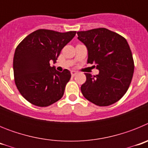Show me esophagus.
Returning <instances> with one entry per match:
<instances>
[{"mask_svg":"<svg viewBox=\"0 0 148 148\" xmlns=\"http://www.w3.org/2000/svg\"><path fill=\"white\" fill-rule=\"evenodd\" d=\"M76 74H77V72L74 71V70H72V71H71V75H72V76H75V75H76Z\"/></svg>","mask_w":148,"mask_h":148,"instance_id":"esophagus-1","label":"esophagus"}]
</instances>
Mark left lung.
<instances>
[{"label": "left lung", "mask_w": 148, "mask_h": 148, "mask_svg": "<svg viewBox=\"0 0 148 148\" xmlns=\"http://www.w3.org/2000/svg\"><path fill=\"white\" fill-rule=\"evenodd\" d=\"M78 38L88 50L89 64H95L99 73H84L81 87L85 99L97 106H109L124 96L131 83L134 61L127 41L106 28L77 32Z\"/></svg>", "instance_id": "8db88e82"}]
</instances>
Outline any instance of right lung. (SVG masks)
I'll return each instance as SVG.
<instances>
[{"label": "right lung", "instance_id": "1", "mask_svg": "<svg viewBox=\"0 0 148 148\" xmlns=\"http://www.w3.org/2000/svg\"><path fill=\"white\" fill-rule=\"evenodd\" d=\"M76 32L38 29L27 35L15 49L13 58L15 83L21 95L38 107H47L62 98L71 74L66 69L50 66Z\"/></svg>", "mask_w": 148, "mask_h": 148}]
</instances>
